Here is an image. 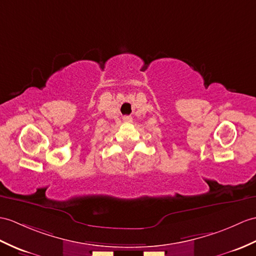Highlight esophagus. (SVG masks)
Instances as JSON below:
<instances>
[{
	"label": "esophagus",
	"mask_w": 256,
	"mask_h": 256,
	"mask_svg": "<svg viewBox=\"0 0 256 256\" xmlns=\"http://www.w3.org/2000/svg\"><path fill=\"white\" fill-rule=\"evenodd\" d=\"M123 120L126 121V122H132V118H130V116H124Z\"/></svg>",
	"instance_id": "34e87169"
}]
</instances>
